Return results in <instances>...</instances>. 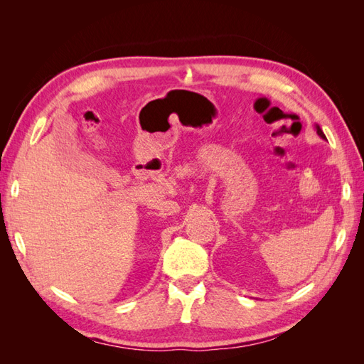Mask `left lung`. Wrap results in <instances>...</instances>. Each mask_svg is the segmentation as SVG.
Masks as SVG:
<instances>
[{"instance_id":"left-lung-1","label":"left lung","mask_w":364,"mask_h":364,"mask_svg":"<svg viewBox=\"0 0 364 364\" xmlns=\"http://www.w3.org/2000/svg\"><path fill=\"white\" fill-rule=\"evenodd\" d=\"M316 130H317V135H318V136H321L322 139H326L325 134H323V132H322V129H321V127H318V124H316Z\"/></svg>"}]
</instances>
